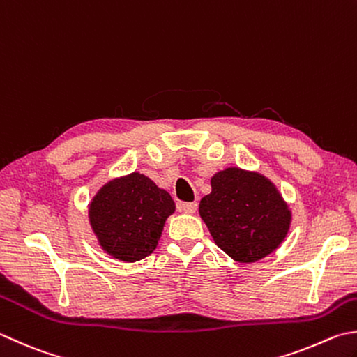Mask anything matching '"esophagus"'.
Segmentation results:
<instances>
[{"mask_svg":"<svg viewBox=\"0 0 357 357\" xmlns=\"http://www.w3.org/2000/svg\"><path fill=\"white\" fill-rule=\"evenodd\" d=\"M180 208L186 213H194V211H196V208H197V202H181Z\"/></svg>","mask_w":357,"mask_h":357,"instance_id":"1","label":"esophagus"}]
</instances>
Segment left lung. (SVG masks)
I'll use <instances>...</instances> for the list:
<instances>
[{
	"instance_id": "obj_1",
	"label": "left lung",
	"mask_w": 357,
	"mask_h": 357,
	"mask_svg": "<svg viewBox=\"0 0 357 357\" xmlns=\"http://www.w3.org/2000/svg\"><path fill=\"white\" fill-rule=\"evenodd\" d=\"M199 213L214 242L239 262L272 253L291 225V211L272 181L239 167L214 174Z\"/></svg>"
}]
</instances>
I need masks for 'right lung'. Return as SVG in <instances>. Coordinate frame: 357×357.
I'll use <instances>...</instances> for the list:
<instances>
[{
    "mask_svg": "<svg viewBox=\"0 0 357 357\" xmlns=\"http://www.w3.org/2000/svg\"><path fill=\"white\" fill-rule=\"evenodd\" d=\"M174 210L169 194L133 172L98 192L90 205V224L107 253L133 262L155 250L165 220Z\"/></svg>",
    "mask_w": 357,
    "mask_h": 357,
    "instance_id": "1",
    "label": "right lung"
}]
</instances>
